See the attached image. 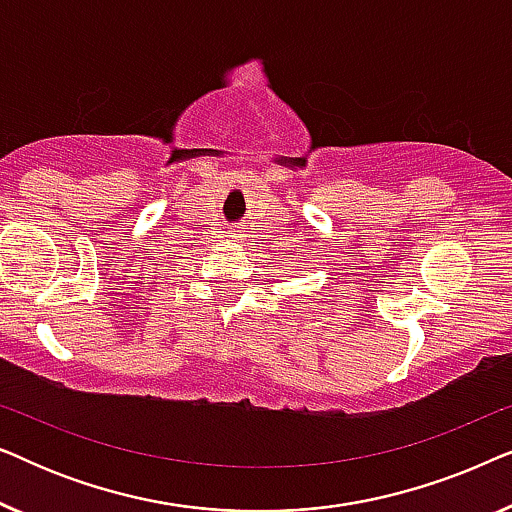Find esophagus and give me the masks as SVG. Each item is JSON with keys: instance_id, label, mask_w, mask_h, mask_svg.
<instances>
[{"instance_id": "esophagus-1", "label": "esophagus", "mask_w": 512, "mask_h": 512, "mask_svg": "<svg viewBox=\"0 0 512 512\" xmlns=\"http://www.w3.org/2000/svg\"><path fill=\"white\" fill-rule=\"evenodd\" d=\"M230 237H242V230L240 228H233V230H230Z\"/></svg>"}]
</instances>
